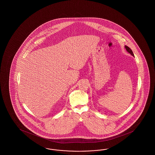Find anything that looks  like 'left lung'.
I'll use <instances>...</instances> for the list:
<instances>
[{
	"label": "left lung",
	"mask_w": 155,
	"mask_h": 155,
	"mask_svg": "<svg viewBox=\"0 0 155 155\" xmlns=\"http://www.w3.org/2000/svg\"><path fill=\"white\" fill-rule=\"evenodd\" d=\"M125 49L127 50V51L129 53H130L133 56H134V53H133V51H132V50L128 47V46H125Z\"/></svg>",
	"instance_id": "left-lung-1"
}]
</instances>
